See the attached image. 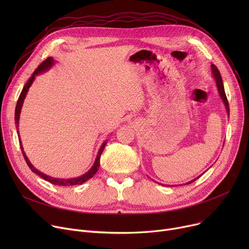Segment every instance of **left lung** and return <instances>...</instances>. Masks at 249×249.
<instances>
[{
  "label": "left lung",
  "mask_w": 249,
  "mask_h": 249,
  "mask_svg": "<svg viewBox=\"0 0 249 249\" xmlns=\"http://www.w3.org/2000/svg\"><path fill=\"white\" fill-rule=\"evenodd\" d=\"M211 74H212V77L214 78V81H215V84H216V87H217V89H218L219 96H220L222 102H223V104H224L225 109H226V113H227V115H228V117H229V104H228L227 97H226L225 90H224L223 82H222V77H221V74H220L218 69L215 67L214 64H211ZM204 173H205V172H204ZM204 173H203V174H204ZM203 174H202V175H203ZM202 175H200V176H198L196 178H194V179H192V180L186 182V184H184V185H189V184H191V182H193L194 180L198 179ZM153 181H154V180H153ZM158 184H159V182H158ZM162 186H164V185H162ZM176 186H177V185H176ZM179 186H182V185H179ZM167 187H173V186L167 185ZM174 187H175V186H174Z\"/></svg>",
  "instance_id": "1"
}]
</instances>
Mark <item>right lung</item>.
Instances as JSON below:
<instances>
[{
	"label": "right lung",
	"mask_w": 249,
	"mask_h": 249,
	"mask_svg": "<svg viewBox=\"0 0 249 249\" xmlns=\"http://www.w3.org/2000/svg\"><path fill=\"white\" fill-rule=\"evenodd\" d=\"M55 60L53 59V57H48L46 58L39 67L37 68V70L32 73L31 77L29 78V81L27 82V84H26L21 91V94L19 96V99H18V102H17V105H16V109H15V124H16V129H17V134H18V138H19V142H20V147H21V150H22V153H23V156L25 159V161L26 163L28 164V166L30 167L31 171L36 174L37 176H39L40 178H42L43 179L51 182V184H53L55 186H64V187H68V186H75V185H82L84 184V182H86L87 180H89V178H93L97 172L98 169L100 167V159H101V154L105 148V146H106L107 144V140H105L102 145L100 146L99 148V151H98V154L96 156V160H95V162L94 164L91 165V167L89 169V171L80 176V177H76V178H52L50 176H47L43 173H41L40 171H38V169L30 162L29 159L27 158V155H26L25 151H24V148H23V144H22V141H21V138H20V134H19V120H20V114H21V110H22V107H23V104H24V100L26 98V96H27V93L28 90L30 89V87L32 86L33 82L35 81V78L37 75L41 74L47 71H49L53 65L55 64Z\"/></svg>",
	"instance_id": "obj_1"
}]
</instances>
